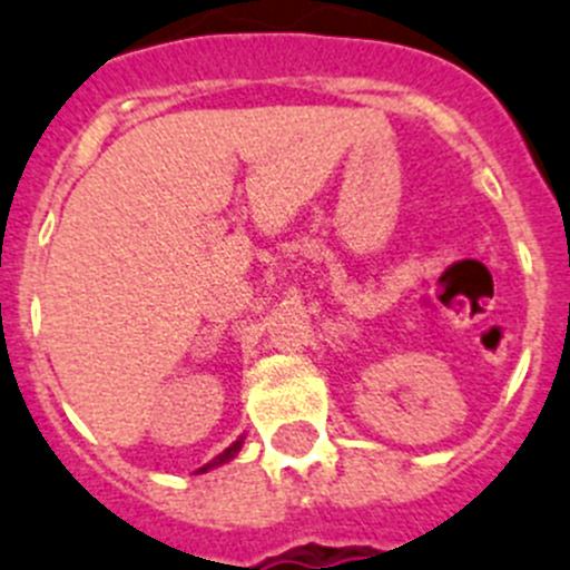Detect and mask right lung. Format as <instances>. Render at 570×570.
Here are the masks:
<instances>
[{
	"mask_svg": "<svg viewBox=\"0 0 570 570\" xmlns=\"http://www.w3.org/2000/svg\"><path fill=\"white\" fill-rule=\"evenodd\" d=\"M238 450H242V441H233V444L227 446L225 453H222V455H216V459H213L210 464H207V466H202V472H205V470H210V466H219V464H225V461H230L233 455L238 453Z\"/></svg>",
	"mask_w": 570,
	"mask_h": 570,
	"instance_id": "obj_1",
	"label": "right lung"
}]
</instances>
